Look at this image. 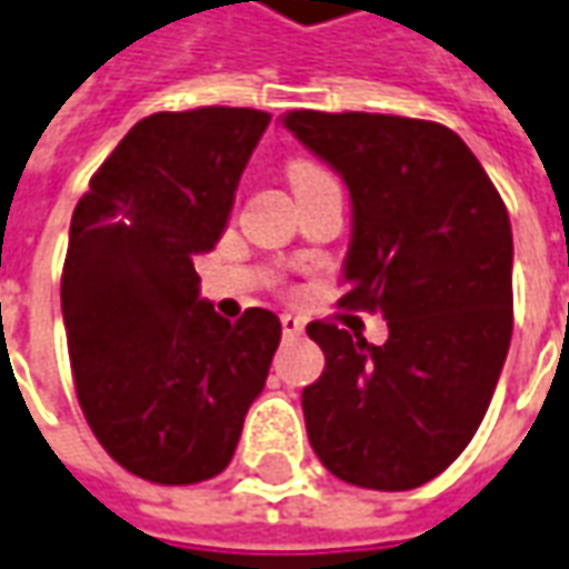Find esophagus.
Here are the masks:
<instances>
[{"label": "esophagus", "mask_w": 569, "mask_h": 569, "mask_svg": "<svg viewBox=\"0 0 569 569\" xmlns=\"http://www.w3.org/2000/svg\"><path fill=\"white\" fill-rule=\"evenodd\" d=\"M280 323H283L286 339H296V336H301V332H305V323L298 320L296 313H283V317H280Z\"/></svg>", "instance_id": "1"}]
</instances>
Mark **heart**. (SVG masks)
Here are the masks:
<instances>
[{
	"label": "heart",
	"mask_w": 569,
	"mask_h": 569,
	"mask_svg": "<svg viewBox=\"0 0 569 569\" xmlns=\"http://www.w3.org/2000/svg\"><path fill=\"white\" fill-rule=\"evenodd\" d=\"M329 174L320 169V166H313V162H305V160H296L292 166H289V181H292V188L305 190L311 188V184H320V181H326Z\"/></svg>",
	"instance_id": "obj_1"
}]
</instances>
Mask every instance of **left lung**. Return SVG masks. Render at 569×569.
I'll return each instance as SVG.
<instances>
[{
    "mask_svg": "<svg viewBox=\"0 0 569 569\" xmlns=\"http://www.w3.org/2000/svg\"><path fill=\"white\" fill-rule=\"evenodd\" d=\"M351 197L341 305L381 311L369 345L311 323L323 376L301 391L317 459L353 487L412 490L468 447L511 341V221L459 134L385 113L280 117Z\"/></svg>",
    "mask_w": 569,
    "mask_h": 569,
    "instance_id": "8db88e82",
    "label": "left lung"
}]
</instances>
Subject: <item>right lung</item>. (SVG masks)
Segmentation results:
<instances>
[{"instance_id": "1", "label": "right lung", "mask_w": 569, "mask_h": 569, "mask_svg": "<svg viewBox=\"0 0 569 569\" xmlns=\"http://www.w3.org/2000/svg\"><path fill=\"white\" fill-rule=\"evenodd\" d=\"M268 122L249 107L141 119L70 221L61 311L79 407L101 447L153 483L228 468L280 345L277 313L230 323L193 271L228 228Z\"/></svg>"}]
</instances>
